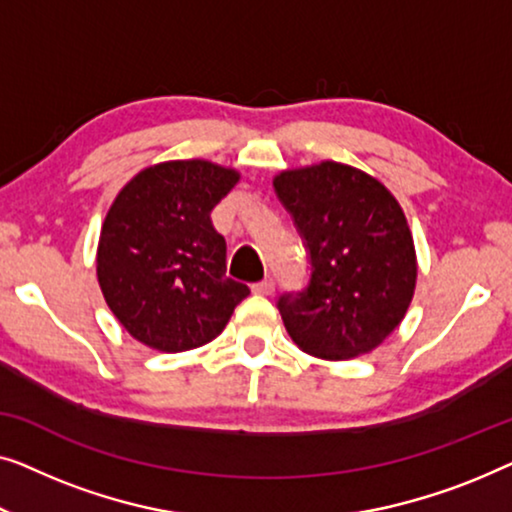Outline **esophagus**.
I'll return each mask as SVG.
<instances>
[{
	"instance_id": "obj_1",
	"label": "esophagus",
	"mask_w": 512,
	"mask_h": 512,
	"mask_svg": "<svg viewBox=\"0 0 512 512\" xmlns=\"http://www.w3.org/2000/svg\"><path fill=\"white\" fill-rule=\"evenodd\" d=\"M273 290H276V283H273L271 278L259 280V283L253 285V292L255 294H262V297H269V294H273Z\"/></svg>"
}]
</instances>
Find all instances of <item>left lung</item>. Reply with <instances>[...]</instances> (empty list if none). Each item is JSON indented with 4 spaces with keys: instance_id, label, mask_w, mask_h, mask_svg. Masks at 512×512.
<instances>
[{
    "instance_id": "obj_1",
    "label": "left lung",
    "mask_w": 512,
    "mask_h": 512,
    "mask_svg": "<svg viewBox=\"0 0 512 512\" xmlns=\"http://www.w3.org/2000/svg\"><path fill=\"white\" fill-rule=\"evenodd\" d=\"M273 187L311 262L304 290L278 299L287 334L331 362L378 348L415 292V246L399 201L373 176L329 160L280 171Z\"/></svg>"
}]
</instances>
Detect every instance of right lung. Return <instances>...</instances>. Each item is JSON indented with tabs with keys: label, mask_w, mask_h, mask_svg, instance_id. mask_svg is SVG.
<instances>
[{
	"label": "right lung",
	"mask_w": 512,
	"mask_h": 512,
	"mask_svg": "<svg viewBox=\"0 0 512 512\" xmlns=\"http://www.w3.org/2000/svg\"><path fill=\"white\" fill-rule=\"evenodd\" d=\"M239 171L206 160L148 167L106 213L97 278L120 325L153 350L183 352L213 341L248 297L227 278V243L211 211Z\"/></svg>",
	"instance_id": "right-lung-1"
}]
</instances>
